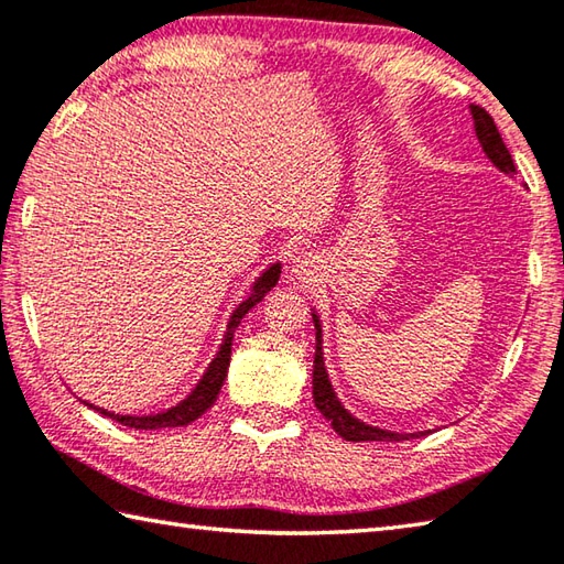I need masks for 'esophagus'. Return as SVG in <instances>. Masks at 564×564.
I'll return each instance as SVG.
<instances>
[{
    "instance_id": "34e87169",
    "label": "esophagus",
    "mask_w": 564,
    "mask_h": 564,
    "mask_svg": "<svg viewBox=\"0 0 564 564\" xmlns=\"http://www.w3.org/2000/svg\"><path fill=\"white\" fill-rule=\"evenodd\" d=\"M316 260H314V254L312 252H300V254H294L292 258V264H290V274L294 280H312L314 278V272H316Z\"/></svg>"
}]
</instances>
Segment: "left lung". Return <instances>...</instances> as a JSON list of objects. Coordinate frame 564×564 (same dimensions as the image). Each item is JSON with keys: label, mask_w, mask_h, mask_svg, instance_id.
<instances>
[{"label": "left lung", "mask_w": 564, "mask_h": 564, "mask_svg": "<svg viewBox=\"0 0 564 564\" xmlns=\"http://www.w3.org/2000/svg\"><path fill=\"white\" fill-rule=\"evenodd\" d=\"M471 115H474V127H476V137L484 147V152L488 159L501 169L506 174L516 172L513 156L508 152V147L503 144L501 134H498V127L494 122V117L488 115L479 105H471ZM314 326H316V354H314V405L316 410L324 414V417L332 422V427L336 430L338 437H344L346 442H402V440H412L420 437V434H398V432H388V430H378L370 427V424L356 420L341 402H338L336 392L328 382L326 368H324V354H322V324H318V316L312 314Z\"/></svg>", "instance_id": "left-lung-1"}]
</instances>
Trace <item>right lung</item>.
<instances>
[{"mask_svg": "<svg viewBox=\"0 0 564 564\" xmlns=\"http://www.w3.org/2000/svg\"><path fill=\"white\" fill-rule=\"evenodd\" d=\"M280 280V264H272V268L262 274V278L254 282L252 286V294L248 296L246 302H242L236 312H232L230 322H228V332H226V338H223V346L218 350V356L210 360L208 370L204 373V378H200V382L196 386V390L191 392V395L178 402L176 408L166 410V412H159V414H147V417H130V414H115V412H108V410H100L90 405L93 410H98L102 414H108L110 420H117L120 424H124V427H134V430H166V427H184V424L198 420L200 414H204L214 402L218 400V392H220V386L223 380H226V373H228V366H230V346H232V334H236L238 324L242 322V316H246L254 304L262 302V296L268 294L274 284H278ZM88 405V402H85Z\"/></svg>", "mask_w": 564, "mask_h": 564, "instance_id": "right-lung-1", "label": "right lung"}]
</instances>
